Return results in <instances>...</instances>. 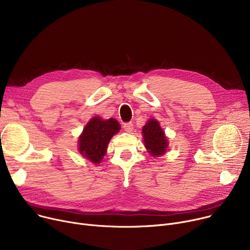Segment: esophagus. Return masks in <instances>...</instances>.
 <instances>
[{
  "instance_id": "1",
  "label": "esophagus",
  "mask_w": 250,
  "mask_h": 250,
  "mask_svg": "<svg viewBox=\"0 0 250 250\" xmlns=\"http://www.w3.org/2000/svg\"><path fill=\"white\" fill-rule=\"evenodd\" d=\"M123 128H124V130H125L126 132L130 133V132H132V130H133V124H132L131 122H129V123H124V124H123Z\"/></svg>"
}]
</instances>
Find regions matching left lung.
Returning <instances> with one entry per match:
<instances>
[{"label":"left lung","instance_id":"obj_1","mask_svg":"<svg viewBox=\"0 0 250 250\" xmlns=\"http://www.w3.org/2000/svg\"><path fill=\"white\" fill-rule=\"evenodd\" d=\"M145 147L152 156L163 155L168 148V141L163 129L156 119H150L142 128Z\"/></svg>","mask_w":250,"mask_h":250}]
</instances>
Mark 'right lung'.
Here are the masks:
<instances>
[{
	"mask_svg": "<svg viewBox=\"0 0 250 250\" xmlns=\"http://www.w3.org/2000/svg\"><path fill=\"white\" fill-rule=\"evenodd\" d=\"M120 130V124L114 118L102 120L93 117L79 137V152L94 164H99L106 154L111 138Z\"/></svg>",
	"mask_w": 250,
	"mask_h": 250,
	"instance_id": "add662e5",
	"label": "right lung"
}]
</instances>
